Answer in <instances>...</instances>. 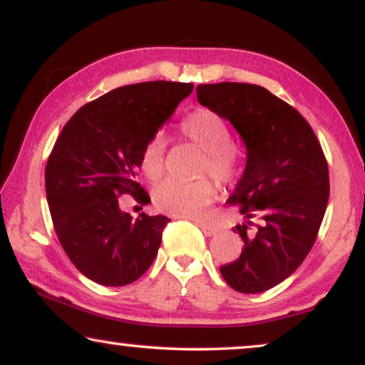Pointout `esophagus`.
<instances>
[{
	"label": "esophagus",
	"mask_w": 365,
	"mask_h": 365,
	"mask_svg": "<svg viewBox=\"0 0 365 365\" xmlns=\"http://www.w3.org/2000/svg\"><path fill=\"white\" fill-rule=\"evenodd\" d=\"M196 224L199 227H201V231L206 234L207 237H212V236H216L217 234V229L216 227H212V226H207L206 222H201V221H196Z\"/></svg>",
	"instance_id": "esophagus-1"
}]
</instances>
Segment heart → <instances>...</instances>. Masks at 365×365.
Returning a JSON list of instances; mask_svg holds the SVG:
<instances>
[{
    "label": "heart",
    "instance_id": "b5f03b06",
    "mask_svg": "<svg viewBox=\"0 0 365 365\" xmlns=\"http://www.w3.org/2000/svg\"><path fill=\"white\" fill-rule=\"evenodd\" d=\"M181 133L206 153L204 171L221 182H231L239 173V158L232 148V133L219 114L209 109H196L181 123ZM166 143L153 138L141 156L143 173L158 179L164 168ZM216 187L207 179L196 182H179L168 179L154 189L153 201L159 211L178 217H196L212 201Z\"/></svg>",
    "mask_w": 365,
    "mask_h": 365
}]
</instances>
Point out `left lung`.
<instances>
[{
	"label": "left lung",
	"mask_w": 365,
	"mask_h": 365,
	"mask_svg": "<svg viewBox=\"0 0 365 365\" xmlns=\"http://www.w3.org/2000/svg\"><path fill=\"white\" fill-rule=\"evenodd\" d=\"M196 91L246 146V168L229 196L246 219L236 226L242 251L219 271L237 292H264L291 276L316 242L329 201L327 161L306 119L266 88L217 83Z\"/></svg>",
	"instance_id": "8db88e82"
}]
</instances>
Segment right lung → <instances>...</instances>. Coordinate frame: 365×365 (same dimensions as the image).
<instances>
[{"mask_svg": "<svg viewBox=\"0 0 365 365\" xmlns=\"http://www.w3.org/2000/svg\"><path fill=\"white\" fill-rule=\"evenodd\" d=\"M192 88L169 81L116 88L79 108L56 139L46 164L54 231L78 271L101 286L134 282L158 256L169 219L146 212L133 219L118 197H149L136 179L143 151Z\"/></svg>", "mask_w": 365, "mask_h": 365, "instance_id": "add662e5", "label": "right lung"}]
</instances>
